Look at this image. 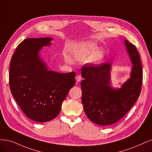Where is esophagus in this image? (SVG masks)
<instances>
[{"label":"esophagus","mask_w":152,"mask_h":152,"mask_svg":"<svg viewBox=\"0 0 152 152\" xmlns=\"http://www.w3.org/2000/svg\"><path fill=\"white\" fill-rule=\"evenodd\" d=\"M82 79V77L80 75H77L76 77V80L77 81V82H80Z\"/></svg>","instance_id":"1"}]
</instances>
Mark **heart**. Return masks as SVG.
Instances as JSON below:
<instances>
[{"instance_id":"1","label":"heart","mask_w":152,"mask_h":152,"mask_svg":"<svg viewBox=\"0 0 152 152\" xmlns=\"http://www.w3.org/2000/svg\"><path fill=\"white\" fill-rule=\"evenodd\" d=\"M72 53L77 59H85L88 58L87 62L91 64H99L102 63L105 56L104 51L98 49L96 44L90 41L81 42L73 47ZM70 60L69 57L66 58Z\"/></svg>"}]
</instances>
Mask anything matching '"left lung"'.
<instances>
[{
    "label": "left lung",
    "instance_id": "1",
    "mask_svg": "<svg viewBox=\"0 0 152 152\" xmlns=\"http://www.w3.org/2000/svg\"><path fill=\"white\" fill-rule=\"evenodd\" d=\"M132 67L130 77L120 88L111 85V63L81 69V83L84 111L92 122L107 126L118 121L134 104L141 91L142 66L135 46L124 41Z\"/></svg>",
    "mask_w": 152,
    "mask_h": 152
}]
</instances>
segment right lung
I'll return each instance as SVG.
<instances>
[{
    "label": "right lung",
    "mask_w": 152,
    "mask_h": 152,
    "mask_svg": "<svg viewBox=\"0 0 152 152\" xmlns=\"http://www.w3.org/2000/svg\"><path fill=\"white\" fill-rule=\"evenodd\" d=\"M51 37L26 39L11 59L9 85L16 102L29 118L47 122L60 113L63 101L75 85V72L49 70L41 56Z\"/></svg>",
    "instance_id": "1"
}]
</instances>
